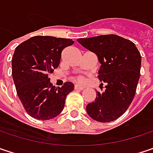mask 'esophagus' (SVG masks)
I'll return each instance as SVG.
<instances>
[{"label":"esophagus","mask_w":153,"mask_h":153,"mask_svg":"<svg viewBox=\"0 0 153 153\" xmlns=\"http://www.w3.org/2000/svg\"><path fill=\"white\" fill-rule=\"evenodd\" d=\"M74 88H75L76 90H83L85 88H84L83 86H80V85H75V86H74Z\"/></svg>","instance_id":"obj_1"}]
</instances>
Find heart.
Wrapping results in <instances>:
<instances>
[{
    "mask_svg": "<svg viewBox=\"0 0 153 153\" xmlns=\"http://www.w3.org/2000/svg\"><path fill=\"white\" fill-rule=\"evenodd\" d=\"M78 80H79V81H81V82H82V81H83L84 79H83V78H78Z\"/></svg>",
    "mask_w": 153,
    "mask_h": 153,
    "instance_id": "heart-1",
    "label": "heart"
}]
</instances>
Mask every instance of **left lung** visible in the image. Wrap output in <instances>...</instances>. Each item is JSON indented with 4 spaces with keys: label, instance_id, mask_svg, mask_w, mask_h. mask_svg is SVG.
<instances>
[{
    "label": "left lung",
    "instance_id": "obj_1",
    "mask_svg": "<svg viewBox=\"0 0 153 153\" xmlns=\"http://www.w3.org/2000/svg\"><path fill=\"white\" fill-rule=\"evenodd\" d=\"M77 41L97 55L101 64L98 78L106 83L104 92L97 91L95 100L87 105V112L97 122L115 121L133 101L140 77L141 55L133 42L117 35L79 38Z\"/></svg>",
    "mask_w": 153,
    "mask_h": 153
}]
</instances>
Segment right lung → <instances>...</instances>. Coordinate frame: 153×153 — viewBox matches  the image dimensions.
Listing matches in <instances>:
<instances>
[{
  "instance_id": "add662e5",
  "label": "right lung",
  "mask_w": 153,
  "mask_h": 153,
  "mask_svg": "<svg viewBox=\"0 0 153 153\" xmlns=\"http://www.w3.org/2000/svg\"><path fill=\"white\" fill-rule=\"evenodd\" d=\"M74 43L72 39L35 36L16 48L12 58L13 80L22 104L30 117L50 120L61 113L74 85L67 81L56 88L48 75L59 66L63 50Z\"/></svg>"
}]
</instances>
